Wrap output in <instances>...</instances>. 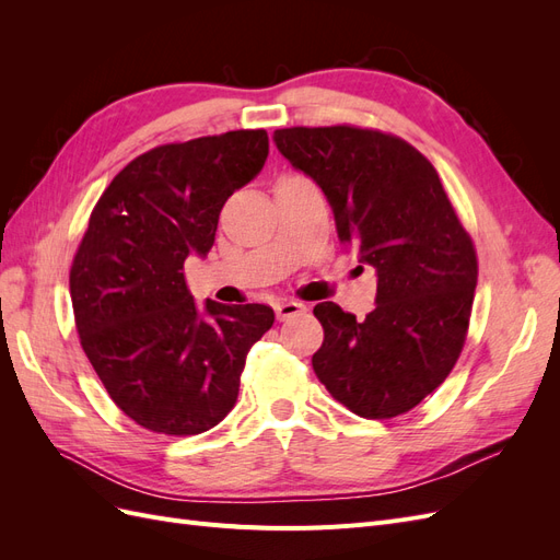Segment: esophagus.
I'll use <instances>...</instances> for the list:
<instances>
[{
	"label": "esophagus",
	"mask_w": 560,
	"mask_h": 560,
	"mask_svg": "<svg viewBox=\"0 0 560 560\" xmlns=\"http://www.w3.org/2000/svg\"><path fill=\"white\" fill-rule=\"evenodd\" d=\"M303 311H306V306H303V303H299V301H280L276 306L278 319H290L294 315H301Z\"/></svg>",
	"instance_id": "esophagus-1"
}]
</instances>
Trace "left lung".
Masks as SVG:
<instances>
[{
  "instance_id": "8db88e82",
  "label": "left lung",
  "mask_w": 560,
  "mask_h": 560,
  "mask_svg": "<svg viewBox=\"0 0 560 560\" xmlns=\"http://www.w3.org/2000/svg\"><path fill=\"white\" fill-rule=\"evenodd\" d=\"M280 154L327 196L338 241L376 270V308L362 322L317 303L325 341L313 369L362 418L411 411L446 381L469 327L477 252L434 165L381 130L280 128Z\"/></svg>"
}]
</instances>
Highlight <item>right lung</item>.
<instances>
[{
  "label": "right lung",
  "instance_id": "right-lung-1",
  "mask_svg": "<svg viewBox=\"0 0 560 560\" xmlns=\"http://www.w3.org/2000/svg\"><path fill=\"white\" fill-rule=\"evenodd\" d=\"M266 156V130L163 144L130 161L91 212L70 270L81 348L118 409L151 432L222 422L249 348L273 327L264 303L198 308L184 280V261L210 252L224 202Z\"/></svg>",
  "mask_w": 560,
  "mask_h": 560
}]
</instances>
